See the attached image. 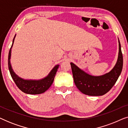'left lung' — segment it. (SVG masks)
<instances>
[{
    "label": "left lung",
    "instance_id": "obj_1",
    "mask_svg": "<svg viewBox=\"0 0 128 128\" xmlns=\"http://www.w3.org/2000/svg\"><path fill=\"white\" fill-rule=\"evenodd\" d=\"M118 43L119 52L116 64L106 74L92 76L80 69L73 63H70L74 84L82 93L91 96H102L114 86L121 73L123 67V56L119 39Z\"/></svg>",
    "mask_w": 128,
    "mask_h": 128
}]
</instances>
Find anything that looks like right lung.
Here are the masks:
<instances>
[{
	"label": "right lung",
	"mask_w": 128,
	"mask_h": 128,
	"mask_svg": "<svg viewBox=\"0 0 128 128\" xmlns=\"http://www.w3.org/2000/svg\"><path fill=\"white\" fill-rule=\"evenodd\" d=\"M16 36V34L15 35L13 40L12 45L9 50L8 56V66L12 78L14 82H15L17 86L18 87V88L24 93L28 94H40L46 92L53 83L54 78H55L56 73L58 71L59 64H56L46 76L41 78V79H24V78L19 77L14 72L13 68H12L11 62H10L12 49L13 47L14 41Z\"/></svg>",
	"instance_id": "1"
}]
</instances>
